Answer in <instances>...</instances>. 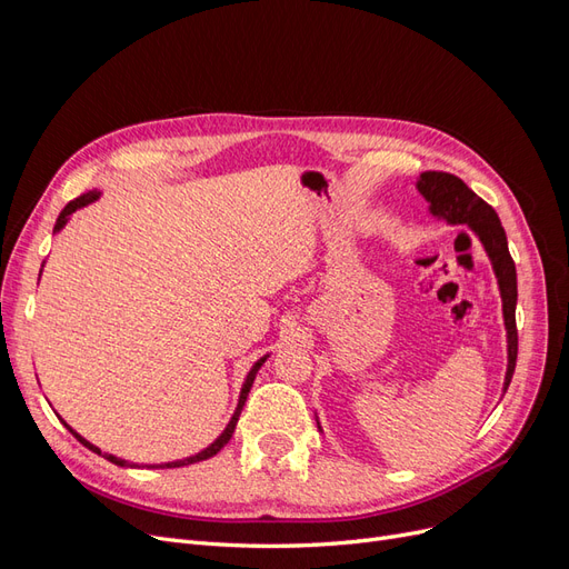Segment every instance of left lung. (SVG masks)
<instances>
[{"mask_svg":"<svg viewBox=\"0 0 569 569\" xmlns=\"http://www.w3.org/2000/svg\"><path fill=\"white\" fill-rule=\"evenodd\" d=\"M416 187L418 192L427 199L429 213L451 222V226H468L477 234L481 247H485L489 256L491 268L498 280V289H501L503 322H506V337H508V370H506V382H503V391H506L512 380L515 360H518V327H515L518 272H515V263L508 251L506 230L491 206L485 199H479L468 184L451 173L427 170V173H420V180ZM318 429H320V422H318Z\"/></svg>","mask_w":569,"mask_h":569,"instance_id":"left-lung-1","label":"left lung"}]
</instances>
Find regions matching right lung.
<instances>
[{
  "label": "right lung",
  "mask_w": 569,
  "mask_h": 569,
  "mask_svg": "<svg viewBox=\"0 0 569 569\" xmlns=\"http://www.w3.org/2000/svg\"><path fill=\"white\" fill-rule=\"evenodd\" d=\"M101 197V192H97V189H92V192H88V194H80L78 199H73V201H68L66 206H63V211L59 213V218H57V226H54V232H59L68 220H71V216L78 211V209H82V206H88V203H92V201H97ZM268 360V356H263L261 360H256L253 363V368L249 370V375H247V380H244V385H242V391H239V401H237V408H234V416L230 418V422H228V427L222 429V435L211 443V446H206L203 451H199V453H194V456H189V458H182V460H173V462H159V465H147V468H184V465H192V462H199V460H206V458H213L222 446H226L228 441H230V437H232V432H234V427H237V420H239V412H242V408H244V401H247V396H249V391H251V385H253V380H256V372L261 370V366L266 363ZM63 425H66V429L68 432H71L82 446H88L90 451H94V453H99L101 458H107L109 462H113V465H120V468H137L134 462H128V460H123V458H116V456H111V453H101L94 443H90L88 439L84 437H80L76 429L68 425L66 420H61Z\"/></svg>",
  "instance_id": "obj_1"
}]
</instances>
